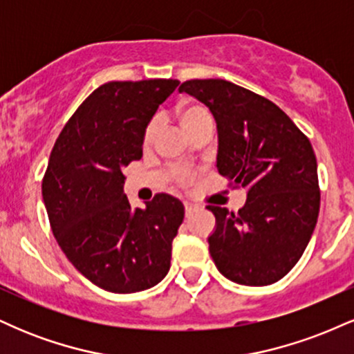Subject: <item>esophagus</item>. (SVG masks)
Segmentation results:
<instances>
[{"instance_id":"esophagus-1","label":"esophagus","mask_w":354,"mask_h":354,"mask_svg":"<svg viewBox=\"0 0 354 354\" xmlns=\"http://www.w3.org/2000/svg\"><path fill=\"white\" fill-rule=\"evenodd\" d=\"M194 209H196V206L191 205V203H185V213H186V218H189L191 214L194 213Z\"/></svg>"}]
</instances>
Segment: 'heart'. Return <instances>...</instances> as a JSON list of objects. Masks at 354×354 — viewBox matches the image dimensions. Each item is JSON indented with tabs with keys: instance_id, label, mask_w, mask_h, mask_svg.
Segmentation results:
<instances>
[{
	"instance_id": "b5f03b06",
	"label": "heart",
	"mask_w": 354,
	"mask_h": 354,
	"mask_svg": "<svg viewBox=\"0 0 354 354\" xmlns=\"http://www.w3.org/2000/svg\"><path fill=\"white\" fill-rule=\"evenodd\" d=\"M211 118H213L211 116V113L205 106H201V104L188 103V104H183L180 108L181 124L189 135L194 128H198V126L203 123V121L211 120ZM160 126H161V118L158 115L153 116L151 120L146 123L143 129V136H141V145H143L145 149L151 148L153 146L154 140H156L158 136V131H160ZM169 174H171L173 181H176L178 185H186V183H189L194 178L193 169L185 168V166H176V168H173L171 171H169Z\"/></svg>"
}]
</instances>
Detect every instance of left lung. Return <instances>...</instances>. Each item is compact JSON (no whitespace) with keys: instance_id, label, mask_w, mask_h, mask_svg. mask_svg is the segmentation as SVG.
Returning a JSON list of instances; mask_svg holds the SVG:
<instances>
[{"instance_id":"left-lung-1","label":"left lung","mask_w":354,"mask_h":354,"mask_svg":"<svg viewBox=\"0 0 354 354\" xmlns=\"http://www.w3.org/2000/svg\"><path fill=\"white\" fill-rule=\"evenodd\" d=\"M211 109L218 124V171L246 188L241 209L209 205L216 230L208 238L219 273L246 286H266L291 271L316 226L319 183L313 146L273 101L226 80L180 86Z\"/></svg>"}]
</instances>
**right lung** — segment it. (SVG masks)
I'll list each match as a JSON object with an SVG mask.
<instances>
[{"mask_svg":"<svg viewBox=\"0 0 354 354\" xmlns=\"http://www.w3.org/2000/svg\"><path fill=\"white\" fill-rule=\"evenodd\" d=\"M178 80L109 81L64 124L43 176L56 241L81 274L111 293H136L165 278L185 206L166 193L133 209L123 168L143 156L141 136Z\"/></svg>","mask_w":354,"mask_h":354,"instance_id":"add662e5","label":"right lung"}]
</instances>
